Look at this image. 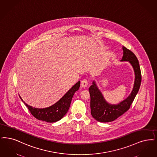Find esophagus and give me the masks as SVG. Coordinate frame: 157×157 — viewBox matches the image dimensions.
I'll return each mask as SVG.
<instances>
[{
  "label": "esophagus",
  "instance_id": "esophagus-1",
  "mask_svg": "<svg viewBox=\"0 0 157 157\" xmlns=\"http://www.w3.org/2000/svg\"><path fill=\"white\" fill-rule=\"evenodd\" d=\"M88 82L87 80L86 79H83L81 81V86L82 88H86L88 86Z\"/></svg>",
  "mask_w": 157,
  "mask_h": 157
}]
</instances>
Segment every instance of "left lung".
I'll return each mask as SVG.
<instances>
[{
    "label": "left lung",
    "mask_w": 157,
    "mask_h": 157,
    "mask_svg": "<svg viewBox=\"0 0 157 157\" xmlns=\"http://www.w3.org/2000/svg\"><path fill=\"white\" fill-rule=\"evenodd\" d=\"M122 48L123 56L120 61H128L132 65L135 75L134 86L130 94L124 100L117 104H111L106 101L96 82L93 81L92 85L89 88L90 96V112L94 119L100 122L113 121L126 112L130 109L140 87L141 74L138 59L131 51L124 46Z\"/></svg>",
    "instance_id": "1"
}]
</instances>
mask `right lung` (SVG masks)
Wrapping results in <instances>:
<instances>
[{
  "mask_svg": "<svg viewBox=\"0 0 157 157\" xmlns=\"http://www.w3.org/2000/svg\"><path fill=\"white\" fill-rule=\"evenodd\" d=\"M80 87V81L78 82L63 97L51 106L39 109L33 107L26 104L20 96L21 101L25 104L32 115L37 119L48 123H54L61 119L69 109L72 97L76 91Z\"/></svg>",
  "mask_w": 157,
  "mask_h": 157,
  "instance_id": "add662e5",
  "label": "right lung"
}]
</instances>
